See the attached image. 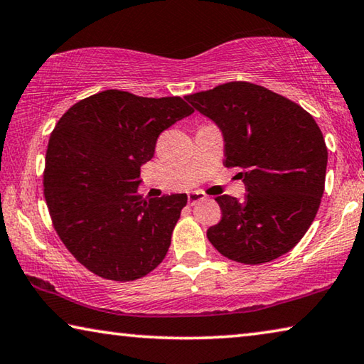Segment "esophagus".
Listing matches in <instances>:
<instances>
[{
	"mask_svg": "<svg viewBox=\"0 0 364 364\" xmlns=\"http://www.w3.org/2000/svg\"><path fill=\"white\" fill-rule=\"evenodd\" d=\"M205 199L207 198L204 196V193H200V191H193V193L188 194V203L191 204V205L203 203V200H205Z\"/></svg>",
	"mask_w": 364,
	"mask_h": 364,
	"instance_id": "obj_1",
	"label": "esophagus"
}]
</instances>
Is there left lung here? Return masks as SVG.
<instances>
[{"label":"left lung","mask_w":364,"mask_h":364,"mask_svg":"<svg viewBox=\"0 0 364 364\" xmlns=\"http://www.w3.org/2000/svg\"><path fill=\"white\" fill-rule=\"evenodd\" d=\"M215 123L225 166H238L243 200L218 196L222 220L207 230L213 247L241 264H264L293 250L324 194L327 147L319 126L295 102L251 82L188 95Z\"/></svg>","instance_id":"1"}]
</instances>
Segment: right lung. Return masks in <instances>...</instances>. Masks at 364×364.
<instances>
[{
  "label": "right lung",
  "mask_w": 364,
  "mask_h": 364,
  "mask_svg": "<svg viewBox=\"0 0 364 364\" xmlns=\"http://www.w3.org/2000/svg\"><path fill=\"white\" fill-rule=\"evenodd\" d=\"M194 109L180 97L105 90L58 121L45 159V200L69 252L108 280L141 279L164 261L186 194L142 198L141 166L160 132Z\"/></svg>",
  "instance_id": "add662e5"
}]
</instances>
